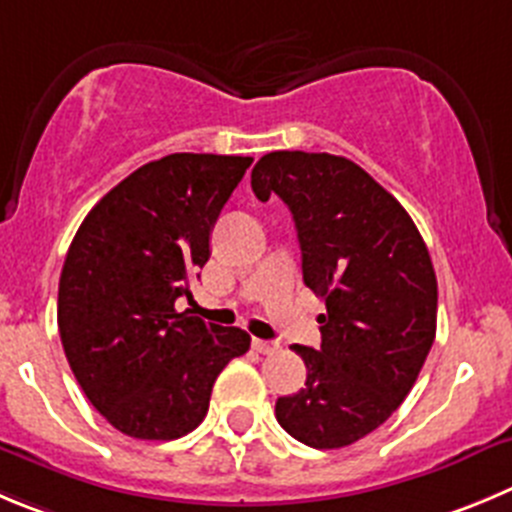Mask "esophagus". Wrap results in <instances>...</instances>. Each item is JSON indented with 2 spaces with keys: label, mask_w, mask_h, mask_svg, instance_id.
Segmentation results:
<instances>
[{
  "label": "esophagus",
  "mask_w": 512,
  "mask_h": 512,
  "mask_svg": "<svg viewBox=\"0 0 512 512\" xmlns=\"http://www.w3.org/2000/svg\"><path fill=\"white\" fill-rule=\"evenodd\" d=\"M252 348H255L257 353H275L280 346L275 341H262V338H252Z\"/></svg>",
  "instance_id": "esophagus-1"
}]
</instances>
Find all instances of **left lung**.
I'll return each mask as SVG.
<instances>
[{
  "instance_id": "8db88e82",
  "label": "left lung",
  "mask_w": 512,
  "mask_h": 512,
  "mask_svg": "<svg viewBox=\"0 0 512 512\" xmlns=\"http://www.w3.org/2000/svg\"><path fill=\"white\" fill-rule=\"evenodd\" d=\"M260 202L293 212L303 280L326 300L321 348L290 346L305 386L275 417L298 442L338 450L386 422L412 391L437 333V275L417 224L353 161L272 151L252 169Z\"/></svg>"
}]
</instances>
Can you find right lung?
<instances>
[{
  "label": "right lung",
  "instance_id": "right-lung-1",
  "mask_svg": "<svg viewBox=\"0 0 512 512\" xmlns=\"http://www.w3.org/2000/svg\"><path fill=\"white\" fill-rule=\"evenodd\" d=\"M250 164L217 154L143 164L75 232L57 290L62 348L90 404L128 437L161 442L197 429L217 376L250 348L242 328L176 310Z\"/></svg>",
  "mask_w": 512,
  "mask_h": 512
}]
</instances>
